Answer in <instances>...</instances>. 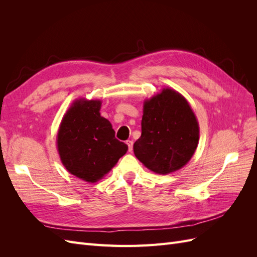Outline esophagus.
I'll return each instance as SVG.
<instances>
[{
	"label": "esophagus",
	"instance_id": "1",
	"mask_svg": "<svg viewBox=\"0 0 257 257\" xmlns=\"http://www.w3.org/2000/svg\"><path fill=\"white\" fill-rule=\"evenodd\" d=\"M126 145H127V147H128V151H130V152L133 151V142H132V141H127V142H126Z\"/></svg>",
	"mask_w": 257,
	"mask_h": 257
}]
</instances>
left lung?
<instances>
[{
    "label": "left lung",
    "instance_id": "1",
    "mask_svg": "<svg viewBox=\"0 0 257 257\" xmlns=\"http://www.w3.org/2000/svg\"><path fill=\"white\" fill-rule=\"evenodd\" d=\"M199 126L188 100L164 88L144 102L142 136L134 144L135 157L160 175L182 168L195 153Z\"/></svg>",
    "mask_w": 257,
    "mask_h": 257
}]
</instances>
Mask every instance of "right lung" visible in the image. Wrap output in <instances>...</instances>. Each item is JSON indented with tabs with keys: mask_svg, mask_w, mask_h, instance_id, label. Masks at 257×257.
<instances>
[{
	"mask_svg": "<svg viewBox=\"0 0 257 257\" xmlns=\"http://www.w3.org/2000/svg\"><path fill=\"white\" fill-rule=\"evenodd\" d=\"M99 99H76L61 121L57 147L68 173L83 181L100 180L126 153L111 123L100 115Z\"/></svg>",
	"mask_w": 257,
	"mask_h": 257,
	"instance_id": "1",
	"label": "right lung"
}]
</instances>
